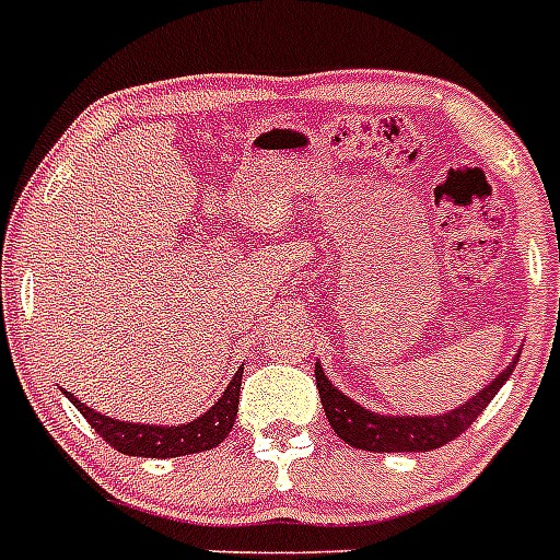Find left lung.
Instances as JSON below:
<instances>
[{
    "mask_svg": "<svg viewBox=\"0 0 560 560\" xmlns=\"http://www.w3.org/2000/svg\"><path fill=\"white\" fill-rule=\"evenodd\" d=\"M516 361L518 350L511 364L491 384H485L479 393H474V398L463 400L457 409H448L443 415H393L368 409L364 404L336 389L319 361H316L314 373L330 429L348 446L361 448V452H432V448L446 446L448 440L459 438L471 427L482 415V409L491 404L493 395L504 387V381L511 378Z\"/></svg>",
    "mask_w": 560,
    "mask_h": 560,
    "instance_id": "left-lung-1",
    "label": "left lung"
}]
</instances>
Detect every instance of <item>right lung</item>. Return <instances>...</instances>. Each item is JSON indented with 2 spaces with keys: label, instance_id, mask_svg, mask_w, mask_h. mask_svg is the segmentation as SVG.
<instances>
[{
  "label": "right lung",
  "instance_id": "obj_1",
  "mask_svg": "<svg viewBox=\"0 0 560 560\" xmlns=\"http://www.w3.org/2000/svg\"><path fill=\"white\" fill-rule=\"evenodd\" d=\"M241 378H244V368L232 375L226 384L224 395H221L205 415H199L190 423H179V427H156V423H131V420H114L108 415L89 409L86 404L75 398L72 393L63 389L72 407L92 423L97 434L106 443H112L117 452L128 454V457H185V454L210 452L219 443H224L226 434L232 432L237 415V400H241Z\"/></svg>",
  "mask_w": 560,
  "mask_h": 560
}]
</instances>
